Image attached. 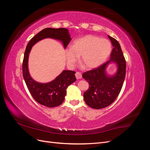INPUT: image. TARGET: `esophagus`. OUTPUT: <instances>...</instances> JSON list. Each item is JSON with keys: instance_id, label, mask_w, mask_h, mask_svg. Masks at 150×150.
I'll list each match as a JSON object with an SVG mask.
<instances>
[{"instance_id": "34e87169", "label": "esophagus", "mask_w": 150, "mask_h": 150, "mask_svg": "<svg viewBox=\"0 0 150 150\" xmlns=\"http://www.w3.org/2000/svg\"><path fill=\"white\" fill-rule=\"evenodd\" d=\"M75 76H76V78L77 79H79L82 78V74H81V73L79 72H76L75 74Z\"/></svg>"}]
</instances>
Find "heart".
Listing matches in <instances>:
<instances>
[{
    "label": "heart",
    "instance_id": "b5f03b06",
    "mask_svg": "<svg viewBox=\"0 0 150 150\" xmlns=\"http://www.w3.org/2000/svg\"><path fill=\"white\" fill-rule=\"evenodd\" d=\"M108 40L96 35H87L76 39L72 46L64 50L67 66L73 67L81 56V63L87 69H93L105 62L111 52Z\"/></svg>",
    "mask_w": 150,
    "mask_h": 150
}]
</instances>
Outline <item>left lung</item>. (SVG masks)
I'll list each match as a JSON object with an SVG mask.
<instances>
[{
  "mask_svg": "<svg viewBox=\"0 0 150 150\" xmlns=\"http://www.w3.org/2000/svg\"><path fill=\"white\" fill-rule=\"evenodd\" d=\"M113 49L110 59L101 66L84 72L83 78L89 83V89L84 93V99L89 107L102 109L110 106L118 96L126 76V61L119 42L108 35ZM111 63L117 65V71L112 75L106 72Z\"/></svg>",
  "mask_w": 150,
  "mask_h": 150,
  "instance_id": "left-lung-1",
  "label": "left lung"
}]
</instances>
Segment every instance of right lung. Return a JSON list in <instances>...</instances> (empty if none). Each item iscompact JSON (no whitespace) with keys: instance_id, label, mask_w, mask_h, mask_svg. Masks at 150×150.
<instances>
[{"instance_id":"1","label":"right lung","mask_w":150,"mask_h":150,"mask_svg":"<svg viewBox=\"0 0 150 150\" xmlns=\"http://www.w3.org/2000/svg\"><path fill=\"white\" fill-rule=\"evenodd\" d=\"M46 38L60 40L64 48L71 40L69 30L66 28H46L40 31L27 45L22 64V74L27 87L35 100L43 106L53 108L59 106L64 101L66 89L76 80V72L64 70L53 81L46 83L37 82L32 78L28 68L29 53L35 44Z\"/></svg>"}]
</instances>
